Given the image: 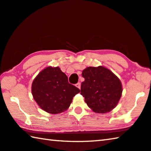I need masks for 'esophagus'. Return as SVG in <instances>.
I'll return each mask as SVG.
<instances>
[{"mask_svg":"<svg viewBox=\"0 0 151 151\" xmlns=\"http://www.w3.org/2000/svg\"><path fill=\"white\" fill-rule=\"evenodd\" d=\"M75 86H76V87H77V88H78L79 89L81 88V83H76V85H75Z\"/></svg>","mask_w":151,"mask_h":151,"instance_id":"obj_1","label":"esophagus"}]
</instances>
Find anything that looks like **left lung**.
Instances as JSON below:
<instances>
[{"label":"left lung","mask_w":151,"mask_h":151,"mask_svg":"<svg viewBox=\"0 0 151 151\" xmlns=\"http://www.w3.org/2000/svg\"><path fill=\"white\" fill-rule=\"evenodd\" d=\"M81 94L89 108L98 113L110 112L118 104L122 92L119 78L108 68L89 66L82 72Z\"/></svg>","instance_id":"1"}]
</instances>
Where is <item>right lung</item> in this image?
I'll list each match as a JSON object with an SVG mask.
<instances>
[{
	"instance_id": "add662e5",
	"label": "right lung",
	"mask_w": 151,
	"mask_h": 151,
	"mask_svg": "<svg viewBox=\"0 0 151 151\" xmlns=\"http://www.w3.org/2000/svg\"><path fill=\"white\" fill-rule=\"evenodd\" d=\"M80 91L68 83L67 76L58 66L45 68L32 84L35 101L43 111L50 114L61 113L67 110L73 97Z\"/></svg>"
}]
</instances>
